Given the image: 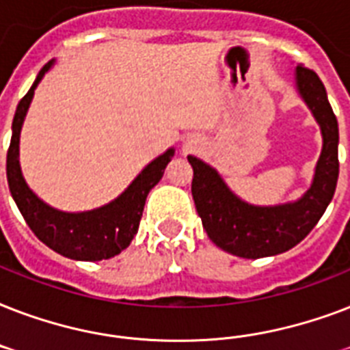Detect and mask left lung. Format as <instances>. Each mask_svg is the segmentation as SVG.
Segmentation results:
<instances>
[{
  "instance_id": "left-lung-1",
  "label": "left lung",
  "mask_w": 350,
  "mask_h": 350,
  "mask_svg": "<svg viewBox=\"0 0 350 350\" xmlns=\"http://www.w3.org/2000/svg\"><path fill=\"white\" fill-rule=\"evenodd\" d=\"M296 87L323 136V148L316 163L312 185L293 203L274 207H256L239 200L221 176L202 159L189 156L194 178L192 198L202 218L203 229L219 249L229 254L256 260L282 254L293 249L314 229L336 191L338 172V121L327 100V90L310 68L298 65Z\"/></svg>"
}]
</instances>
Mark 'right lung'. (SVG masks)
Masks as SVG:
<instances>
[{"label": "right lung", "mask_w": 350, "mask_h": 350, "mask_svg": "<svg viewBox=\"0 0 350 350\" xmlns=\"http://www.w3.org/2000/svg\"><path fill=\"white\" fill-rule=\"evenodd\" d=\"M49 62L41 68L30 90L18 103L12 121V139L7 152V180L8 189L19 213L25 218L30 230L40 241L56 250L57 254L79 261L109 260L120 254L131 245L136 236L142 219L145 200L165 172V167L174 156V148L150 161L137 174L121 196L109 205H103L87 213H63L41 202L25 183L19 167V132L23 125L34 90L45 72L52 67Z\"/></svg>", "instance_id": "right-lung-1"}]
</instances>
